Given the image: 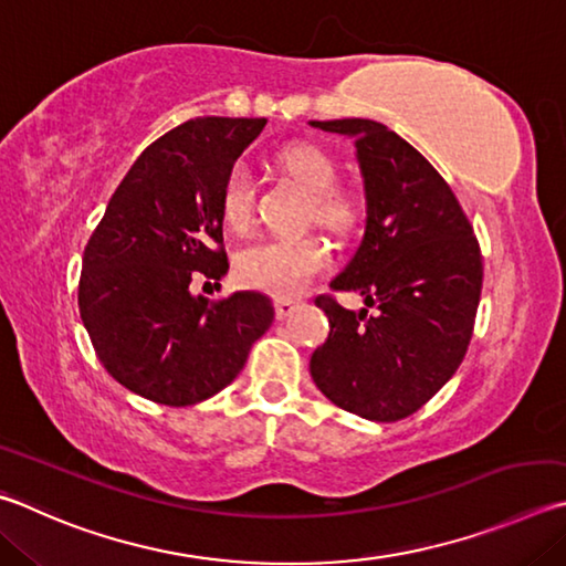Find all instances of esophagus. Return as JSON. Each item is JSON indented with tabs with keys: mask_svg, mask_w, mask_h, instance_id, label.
I'll use <instances>...</instances> for the list:
<instances>
[{
	"mask_svg": "<svg viewBox=\"0 0 566 566\" xmlns=\"http://www.w3.org/2000/svg\"><path fill=\"white\" fill-rule=\"evenodd\" d=\"M274 306H276V318H290L296 310H300V302H294V300H276Z\"/></svg>",
	"mask_w": 566,
	"mask_h": 566,
	"instance_id": "34e87169",
	"label": "esophagus"
}]
</instances>
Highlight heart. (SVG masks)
<instances>
[{"instance_id":"1","label":"heart","mask_w":566,"mask_h":566,"mask_svg":"<svg viewBox=\"0 0 566 566\" xmlns=\"http://www.w3.org/2000/svg\"><path fill=\"white\" fill-rule=\"evenodd\" d=\"M280 166L310 195V214L314 222L334 232L356 228L361 218V205L356 195L334 190L338 170L326 150L300 143L280 153ZM220 208L224 222L232 230H244L252 222L254 182L242 163L224 178ZM328 262H332L328 248L314 234H280V238H262L248 244L238 260V274L252 290L274 296H294L304 292L314 276L326 270Z\"/></svg>"}]
</instances>
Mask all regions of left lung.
<instances>
[{
    "label": "left lung",
    "instance_id": "left-lung-1",
    "mask_svg": "<svg viewBox=\"0 0 566 566\" xmlns=\"http://www.w3.org/2000/svg\"><path fill=\"white\" fill-rule=\"evenodd\" d=\"M310 126L354 140L364 238L332 286L374 306V314L352 312L318 296L332 328L310 371L338 408L394 423L428 403L462 364L480 302V248L453 190L398 133L371 118Z\"/></svg>",
    "mask_w": 566,
    "mask_h": 566
}]
</instances>
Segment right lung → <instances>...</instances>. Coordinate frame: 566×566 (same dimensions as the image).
<instances>
[{
    "label": "right lung",
    "mask_w": 566,
    "mask_h": 566,
    "mask_svg": "<svg viewBox=\"0 0 566 566\" xmlns=\"http://www.w3.org/2000/svg\"><path fill=\"white\" fill-rule=\"evenodd\" d=\"M266 118H192L140 153L91 234L81 322L101 364L133 394L195 406L230 386L274 322L266 294L208 304L192 272L228 274L220 195Z\"/></svg>",
    "instance_id": "1"
}]
</instances>
